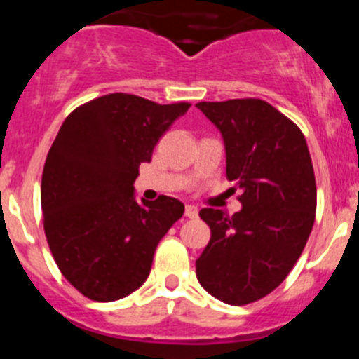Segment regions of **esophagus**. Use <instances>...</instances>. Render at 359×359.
<instances>
[{
    "mask_svg": "<svg viewBox=\"0 0 359 359\" xmlns=\"http://www.w3.org/2000/svg\"><path fill=\"white\" fill-rule=\"evenodd\" d=\"M198 214H199L198 207H194V205H187V207H185V215H187V217L194 219V217H198Z\"/></svg>",
    "mask_w": 359,
    "mask_h": 359,
    "instance_id": "1",
    "label": "esophagus"
}]
</instances>
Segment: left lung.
I'll list each match as a JSON object with an SVG mask.
<instances>
[{"label":"left lung","instance_id":"8db88e82","mask_svg":"<svg viewBox=\"0 0 359 359\" xmlns=\"http://www.w3.org/2000/svg\"><path fill=\"white\" fill-rule=\"evenodd\" d=\"M196 106L223 135L226 177L243 203L233 215L199 212L212 237L196 275L217 300L246 306L280 286L302 255L316 212L313 161L297 123L261 98Z\"/></svg>","mask_w":359,"mask_h":359}]
</instances>
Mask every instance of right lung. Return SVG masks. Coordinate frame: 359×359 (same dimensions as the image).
Returning a JSON list of instances; mask_svg holds the SVG:
<instances>
[{"label": "right lung", "instance_id": "obj_1", "mask_svg": "<svg viewBox=\"0 0 359 359\" xmlns=\"http://www.w3.org/2000/svg\"><path fill=\"white\" fill-rule=\"evenodd\" d=\"M189 102L109 93L73 109L48 151L41 208L50 252L79 293L113 302L149 277L161 237L183 215L180 199H135L138 167Z\"/></svg>", "mask_w": 359, "mask_h": 359}]
</instances>
